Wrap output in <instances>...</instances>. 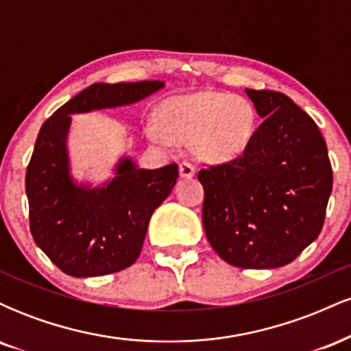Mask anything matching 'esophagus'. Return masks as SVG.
I'll list each match as a JSON object with an SVG mask.
<instances>
[{"instance_id": "obj_1", "label": "esophagus", "mask_w": 351, "mask_h": 351, "mask_svg": "<svg viewBox=\"0 0 351 351\" xmlns=\"http://www.w3.org/2000/svg\"><path fill=\"white\" fill-rule=\"evenodd\" d=\"M196 173L195 165L189 163V162H183L180 163V176L181 178H193Z\"/></svg>"}]
</instances>
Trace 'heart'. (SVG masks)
Returning a JSON list of instances; mask_svg holds the SVG:
<instances>
[{"label":"heart","mask_w":351,"mask_h":351,"mask_svg":"<svg viewBox=\"0 0 351 351\" xmlns=\"http://www.w3.org/2000/svg\"><path fill=\"white\" fill-rule=\"evenodd\" d=\"M162 122L150 119L145 132L155 142L170 145L171 138L191 143L196 155L209 163L241 158L257 132V110L243 95L203 90L165 100Z\"/></svg>","instance_id":"1"}]
</instances>
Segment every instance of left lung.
<instances>
[{
    "label": "left lung",
    "instance_id": "left-lung-1",
    "mask_svg": "<svg viewBox=\"0 0 351 351\" xmlns=\"http://www.w3.org/2000/svg\"><path fill=\"white\" fill-rule=\"evenodd\" d=\"M245 94L263 123L241 158L199 170L203 226L228 264L282 267L320 234L332 165L317 123L292 99L254 88Z\"/></svg>",
    "mask_w": 351,
    "mask_h": 351
}]
</instances>
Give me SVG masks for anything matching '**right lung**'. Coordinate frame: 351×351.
Wrapping results in <instances>:
<instances>
[{"instance_id": "add662e5", "label": "right lung", "mask_w": 351, "mask_h": 351, "mask_svg": "<svg viewBox=\"0 0 351 351\" xmlns=\"http://www.w3.org/2000/svg\"><path fill=\"white\" fill-rule=\"evenodd\" d=\"M162 80L92 84L43 123L26 171L29 228L34 243L62 272L99 277L138 259L148 223L170 196L178 165L147 170L122 155L110 178L94 186L72 175V115L140 102L162 90Z\"/></svg>"}]
</instances>
